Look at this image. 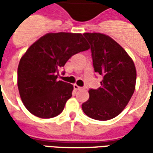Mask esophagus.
Listing matches in <instances>:
<instances>
[{
    "instance_id": "esophagus-1",
    "label": "esophagus",
    "mask_w": 153,
    "mask_h": 153,
    "mask_svg": "<svg viewBox=\"0 0 153 153\" xmlns=\"http://www.w3.org/2000/svg\"><path fill=\"white\" fill-rule=\"evenodd\" d=\"M73 87H74V89H75V90H81V89L82 88V87H79V86L76 85V84H74Z\"/></svg>"
}]
</instances>
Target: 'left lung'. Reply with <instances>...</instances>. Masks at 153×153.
I'll return each instance as SVG.
<instances>
[{
	"label": "left lung",
	"mask_w": 153,
	"mask_h": 153,
	"mask_svg": "<svg viewBox=\"0 0 153 153\" xmlns=\"http://www.w3.org/2000/svg\"><path fill=\"white\" fill-rule=\"evenodd\" d=\"M91 48L94 71L103 76L97 89L82 105L93 119L110 120L123 111L135 89L136 69L130 56L116 41L101 33H84Z\"/></svg>",
	"instance_id": "8db88e82"
}]
</instances>
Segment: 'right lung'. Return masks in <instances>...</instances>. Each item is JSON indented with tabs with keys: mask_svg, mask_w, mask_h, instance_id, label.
<instances>
[{
	"mask_svg": "<svg viewBox=\"0 0 153 153\" xmlns=\"http://www.w3.org/2000/svg\"><path fill=\"white\" fill-rule=\"evenodd\" d=\"M89 45L81 33H48L21 57L18 88L25 106L41 118L60 114L72 95L73 85L58 81L59 71L74 54Z\"/></svg>",
	"mask_w": 153,
	"mask_h": 153,
	"instance_id": "obj_1",
	"label": "right lung"
}]
</instances>
